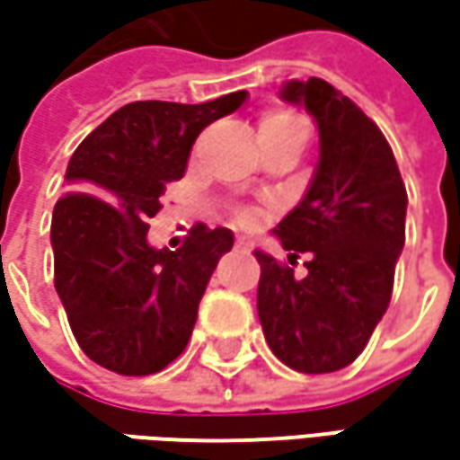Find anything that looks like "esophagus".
<instances>
[{
	"mask_svg": "<svg viewBox=\"0 0 460 460\" xmlns=\"http://www.w3.org/2000/svg\"><path fill=\"white\" fill-rule=\"evenodd\" d=\"M235 251H243V253H248L251 251V243L245 238H238L235 240Z\"/></svg>",
	"mask_w": 460,
	"mask_h": 460,
	"instance_id": "34e87169",
	"label": "esophagus"
}]
</instances>
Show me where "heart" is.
Returning a JSON list of instances; mask_svg holds the SVG:
<instances>
[{
    "mask_svg": "<svg viewBox=\"0 0 460 460\" xmlns=\"http://www.w3.org/2000/svg\"><path fill=\"white\" fill-rule=\"evenodd\" d=\"M309 122L305 115H299L296 110L289 107H274L266 110L258 117V140L263 143H279V140H307ZM235 222L240 227L253 230L263 222V209L258 207H240L235 209Z\"/></svg>",
    "mask_w": 460,
    "mask_h": 460,
    "instance_id": "obj_1",
    "label": "heart"
}]
</instances>
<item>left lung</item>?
I'll return each mask as SVG.
<instances>
[{
  "instance_id": "left-lung-1",
  "label": "left lung",
  "mask_w": 460,
  "mask_h": 460,
  "mask_svg": "<svg viewBox=\"0 0 460 460\" xmlns=\"http://www.w3.org/2000/svg\"><path fill=\"white\" fill-rule=\"evenodd\" d=\"M281 97L302 102L320 128V164L305 199L276 225L289 262L256 251L258 317L281 363L330 374L353 363L392 302L404 248L407 189L379 125L323 79L292 81Z\"/></svg>"
}]
</instances>
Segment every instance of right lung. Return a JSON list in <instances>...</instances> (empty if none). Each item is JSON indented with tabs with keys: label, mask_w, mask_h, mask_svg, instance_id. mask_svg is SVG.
Here are the masks:
<instances>
[{
	"label": "right lung",
	"mask_w": 460,
	"mask_h": 460,
	"mask_svg": "<svg viewBox=\"0 0 460 460\" xmlns=\"http://www.w3.org/2000/svg\"><path fill=\"white\" fill-rule=\"evenodd\" d=\"M243 102L245 92L202 104L130 102L71 155L50 222L53 281L76 343L102 368L151 376L184 353L233 233L197 222L179 251H155L146 220L184 176L197 135Z\"/></svg>",
	"instance_id": "add662e5"
}]
</instances>
